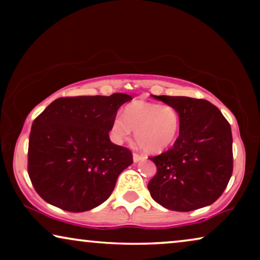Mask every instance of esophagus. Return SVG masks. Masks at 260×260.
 Returning <instances> with one entry per match:
<instances>
[{"label":"esophagus","mask_w":260,"mask_h":260,"mask_svg":"<svg viewBox=\"0 0 260 260\" xmlns=\"http://www.w3.org/2000/svg\"><path fill=\"white\" fill-rule=\"evenodd\" d=\"M133 158H134V162H140L142 159H144V156L137 154V152H134Z\"/></svg>","instance_id":"34e87169"}]
</instances>
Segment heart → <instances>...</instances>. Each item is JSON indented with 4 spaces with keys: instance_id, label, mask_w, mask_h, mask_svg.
I'll return each mask as SVG.
<instances>
[{
    "instance_id": "1",
    "label": "heart",
    "mask_w": 260,
    "mask_h": 260,
    "mask_svg": "<svg viewBox=\"0 0 260 260\" xmlns=\"http://www.w3.org/2000/svg\"><path fill=\"white\" fill-rule=\"evenodd\" d=\"M135 138L148 152H161L174 144L180 133V113L170 104L134 101L110 124V137L117 144Z\"/></svg>"
}]
</instances>
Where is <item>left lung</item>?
<instances>
[{"mask_svg": "<svg viewBox=\"0 0 260 260\" xmlns=\"http://www.w3.org/2000/svg\"><path fill=\"white\" fill-rule=\"evenodd\" d=\"M180 113L173 148L150 157L157 173L148 189L170 211L189 212L218 200L232 176V131L220 110L205 99L155 95Z\"/></svg>", "mask_w": 260, "mask_h": 260, "instance_id": "1", "label": "left lung"}]
</instances>
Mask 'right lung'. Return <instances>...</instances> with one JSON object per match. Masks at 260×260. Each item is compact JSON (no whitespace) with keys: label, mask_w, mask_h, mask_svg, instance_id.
<instances>
[{"label":"right lung","mask_w":260,"mask_h":260,"mask_svg":"<svg viewBox=\"0 0 260 260\" xmlns=\"http://www.w3.org/2000/svg\"><path fill=\"white\" fill-rule=\"evenodd\" d=\"M125 93L58 98L31 125L28 175L46 202L85 212L106 201L117 179L133 163L129 149L110 141V124Z\"/></svg>","instance_id":"1"}]
</instances>
